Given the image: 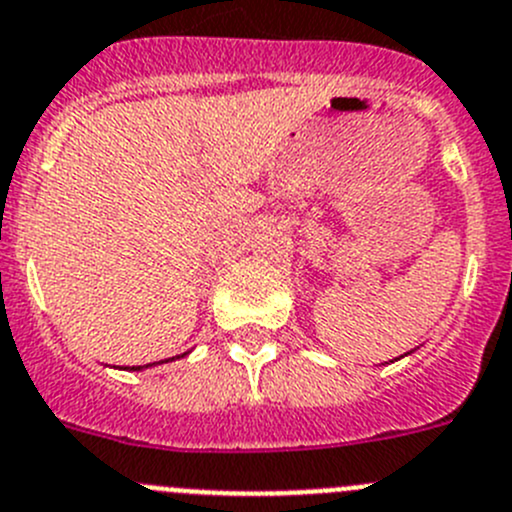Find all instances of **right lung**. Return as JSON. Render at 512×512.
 <instances>
[{
  "mask_svg": "<svg viewBox=\"0 0 512 512\" xmlns=\"http://www.w3.org/2000/svg\"><path fill=\"white\" fill-rule=\"evenodd\" d=\"M187 355V352H185ZM175 360V357H167V360H162V362H172ZM152 365H155V362H152ZM145 367H150V365H145ZM130 370H142V365H135V367H130Z\"/></svg>",
  "mask_w": 512,
  "mask_h": 512,
  "instance_id": "add662e5",
  "label": "right lung"
}]
</instances>
